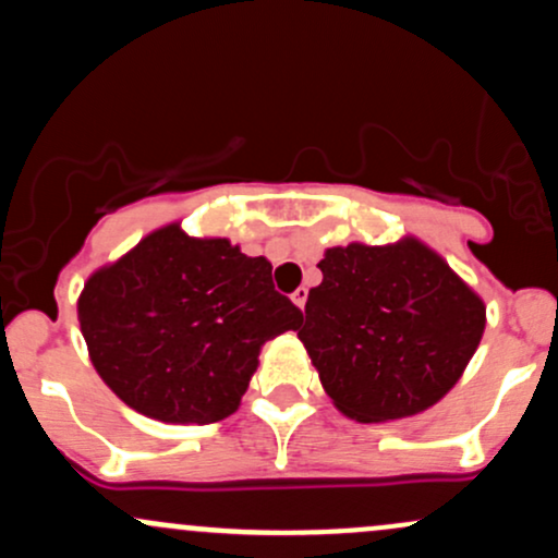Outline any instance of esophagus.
<instances>
[{
  "label": "esophagus",
  "instance_id": "esophagus-1",
  "mask_svg": "<svg viewBox=\"0 0 558 558\" xmlns=\"http://www.w3.org/2000/svg\"><path fill=\"white\" fill-rule=\"evenodd\" d=\"M307 293H310V291H307V289H304V286H299V289L291 293L293 304H296V307H299V310H304V304H307Z\"/></svg>",
  "mask_w": 558,
  "mask_h": 558
}]
</instances>
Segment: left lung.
Instances as JSON below:
<instances>
[{
    "mask_svg": "<svg viewBox=\"0 0 558 558\" xmlns=\"http://www.w3.org/2000/svg\"><path fill=\"white\" fill-rule=\"evenodd\" d=\"M317 267L299 339L341 413L395 421L448 395L480 347L485 304L432 248L349 243Z\"/></svg>",
    "mask_w": 558,
    "mask_h": 558,
    "instance_id": "1",
    "label": "left lung"
}]
</instances>
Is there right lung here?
<instances>
[{"instance_id":"add662e5","label":"right lung","mask_w":558,"mask_h":558,"mask_svg":"<svg viewBox=\"0 0 558 558\" xmlns=\"http://www.w3.org/2000/svg\"><path fill=\"white\" fill-rule=\"evenodd\" d=\"M302 317L275 291L272 265L225 238L156 230L78 296V323L102 381L163 424H214L241 405L265 341Z\"/></svg>"}]
</instances>
